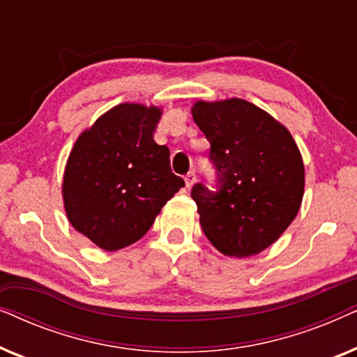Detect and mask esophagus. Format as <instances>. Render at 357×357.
Instances as JSON below:
<instances>
[{"mask_svg": "<svg viewBox=\"0 0 357 357\" xmlns=\"http://www.w3.org/2000/svg\"><path fill=\"white\" fill-rule=\"evenodd\" d=\"M195 182H197V175H195V172H188L187 177H185V183H187V188L193 187Z\"/></svg>", "mask_w": 357, "mask_h": 357, "instance_id": "34e87169", "label": "esophagus"}]
</instances>
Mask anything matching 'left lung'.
Segmentation results:
<instances>
[{"label": "left lung", "instance_id": "8db88e82", "mask_svg": "<svg viewBox=\"0 0 357 357\" xmlns=\"http://www.w3.org/2000/svg\"><path fill=\"white\" fill-rule=\"evenodd\" d=\"M195 123L211 143L222 188L195 185L192 198L208 241L222 255L253 257L289 227L304 197V160L281 121L252 102L197 100Z\"/></svg>", "mask_w": 357, "mask_h": 357}]
</instances>
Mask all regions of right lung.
I'll list each match as a JSON object with an SVG mask.
<instances>
[{
  "mask_svg": "<svg viewBox=\"0 0 357 357\" xmlns=\"http://www.w3.org/2000/svg\"><path fill=\"white\" fill-rule=\"evenodd\" d=\"M162 107L123 102L77 136L63 174L68 221L107 252L138 242L185 182L153 139Z\"/></svg>",
  "mask_w": 357,
  "mask_h": 357,
  "instance_id": "obj_1",
  "label": "right lung"
}]
</instances>
